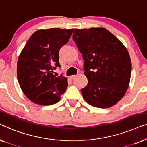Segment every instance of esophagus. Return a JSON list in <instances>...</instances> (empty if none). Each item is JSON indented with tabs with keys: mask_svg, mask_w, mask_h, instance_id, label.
<instances>
[{
	"mask_svg": "<svg viewBox=\"0 0 147 147\" xmlns=\"http://www.w3.org/2000/svg\"><path fill=\"white\" fill-rule=\"evenodd\" d=\"M76 76H70L69 78H70V79H71V80H73V79H74V78H76Z\"/></svg>",
	"mask_w": 147,
	"mask_h": 147,
	"instance_id": "1",
	"label": "esophagus"
}]
</instances>
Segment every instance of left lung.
Instances as JSON below:
<instances>
[{
	"mask_svg": "<svg viewBox=\"0 0 147 147\" xmlns=\"http://www.w3.org/2000/svg\"><path fill=\"white\" fill-rule=\"evenodd\" d=\"M72 38L82 54L88 80L81 90L84 100L94 107L114 106L130 83L132 65L126 48L104 28L76 29Z\"/></svg>",
	"mask_w": 147,
	"mask_h": 147,
	"instance_id": "1",
	"label": "left lung"
}]
</instances>
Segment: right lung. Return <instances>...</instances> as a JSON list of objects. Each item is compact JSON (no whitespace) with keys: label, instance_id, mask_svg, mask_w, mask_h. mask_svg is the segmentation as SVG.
I'll list each match as a JSON object with an SVG mask.
<instances>
[{"label":"right lung","instance_id":"add662e5","mask_svg":"<svg viewBox=\"0 0 147 147\" xmlns=\"http://www.w3.org/2000/svg\"><path fill=\"white\" fill-rule=\"evenodd\" d=\"M74 29L53 28L35 31L22 50L17 62V78L25 95L34 103L51 105L60 100L68 84L62 75L53 74L59 64V52L69 41Z\"/></svg>","mask_w":147,"mask_h":147}]
</instances>
